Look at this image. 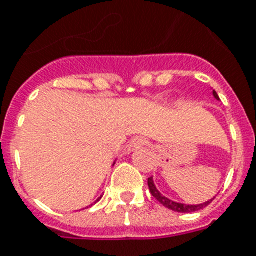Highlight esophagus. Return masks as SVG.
Here are the masks:
<instances>
[{"mask_svg": "<svg viewBox=\"0 0 256 256\" xmlns=\"http://www.w3.org/2000/svg\"><path fill=\"white\" fill-rule=\"evenodd\" d=\"M146 144H148V140H144V138H142V136H136V138H134V140H130V144H128V152H136L138 148H144Z\"/></svg>", "mask_w": 256, "mask_h": 256, "instance_id": "1", "label": "esophagus"}]
</instances>
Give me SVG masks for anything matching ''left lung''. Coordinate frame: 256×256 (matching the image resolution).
Returning a JSON list of instances; mask_svg holds the SVG:
<instances>
[{
	"label": "left lung",
	"instance_id": "1",
	"mask_svg": "<svg viewBox=\"0 0 256 256\" xmlns=\"http://www.w3.org/2000/svg\"><path fill=\"white\" fill-rule=\"evenodd\" d=\"M212 96L219 100V96L215 90H212ZM148 188H150V192H152V196H154L158 202L162 203L164 207H168V210L176 211V212H195V211L202 210V208H204V207L208 206V204L212 202V199H210V200H207V202L204 203H200V204H184V203L174 202V200H171V199L166 198L164 195L160 194V191H158V188L156 187V184H154L152 176V178H148Z\"/></svg>",
	"mask_w": 256,
	"mask_h": 256
}]
</instances>
